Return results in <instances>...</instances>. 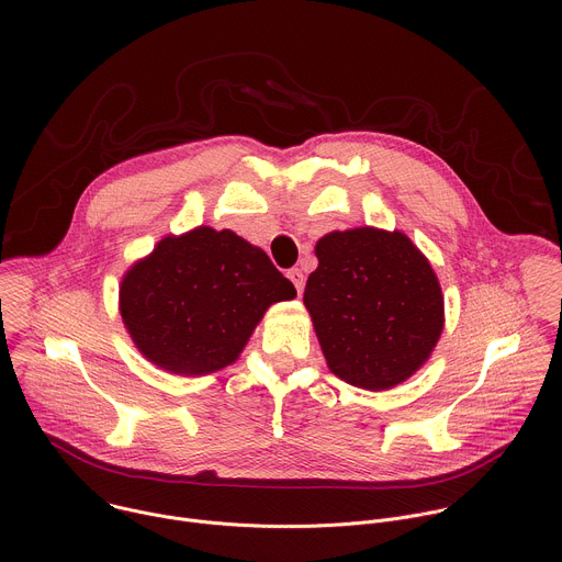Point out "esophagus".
Instances as JSON below:
<instances>
[{"mask_svg":"<svg viewBox=\"0 0 562 562\" xmlns=\"http://www.w3.org/2000/svg\"><path fill=\"white\" fill-rule=\"evenodd\" d=\"M286 276H289V280L295 284L297 293H302V289H304V273H302V269H291Z\"/></svg>","mask_w":562,"mask_h":562,"instance_id":"34e87169","label":"esophagus"}]
</instances>
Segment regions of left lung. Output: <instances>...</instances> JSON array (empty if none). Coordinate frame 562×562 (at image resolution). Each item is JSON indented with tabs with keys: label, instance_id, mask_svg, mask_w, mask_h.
Wrapping results in <instances>:
<instances>
[{
	"label": "left lung",
	"instance_id": "left-lung-1",
	"mask_svg": "<svg viewBox=\"0 0 562 562\" xmlns=\"http://www.w3.org/2000/svg\"><path fill=\"white\" fill-rule=\"evenodd\" d=\"M304 306L329 369L371 391L414 375L445 325L429 260L400 231L360 226L317 239Z\"/></svg>",
	"mask_w": 562,
	"mask_h": 562
}]
</instances>
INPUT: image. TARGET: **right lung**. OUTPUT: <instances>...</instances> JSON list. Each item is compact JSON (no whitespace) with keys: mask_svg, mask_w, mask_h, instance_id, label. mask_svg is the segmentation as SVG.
Returning <instances> with one entry per match:
<instances>
[{"mask_svg":"<svg viewBox=\"0 0 562 562\" xmlns=\"http://www.w3.org/2000/svg\"><path fill=\"white\" fill-rule=\"evenodd\" d=\"M295 297L269 256L233 231L198 226L159 239L120 284V313L159 369L204 375L237 360L265 311Z\"/></svg>","mask_w":562,"mask_h":562,"instance_id":"1","label":"right lung"}]
</instances>
